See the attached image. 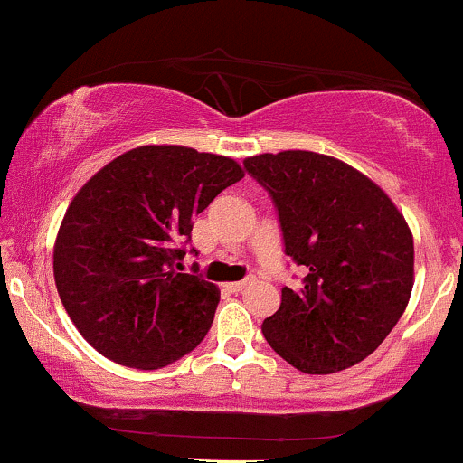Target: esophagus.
Segmentation results:
<instances>
[{"instance_id":"obj_1","label":"esophagus","mask_w":463,"mask_h":463,"mask_svg":"<svg viewBox=\"0 0 463 463\" xmlns=\"http://www.w3.org/2000/svg\"><path fill=\"white\" fill-rule=\"evenodd\" d=\"M250 285H252V279H243V280H239V283H228L224 287H226L228 291H232V294H239V291L248 289Z\"/></svg>"}]
</instances>
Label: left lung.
I'll use <instances>...</instances> for the list:
<instances>
[{"label":"left lung","instance_id":"1","mask_svg":"<svg viewBox=\"0 0 463 463\" xmlns=\"http://www.w3.org/2000/svg\"><path fill=\"white\" fill-rule=\"evenodd\" d=\"M268 191L285 254L302 265L298 287L261 331L287 364L331 374L364 361L405 313L413 287V237L385 191L324 154L287 150L246 158Z\"/></svg>","mask_w":463,"mask_h":463}]
</instances>
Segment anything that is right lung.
Here are the masks:
<instances>
[{
    "label": "right lung",
    "mask_w": 463,
    "mask_h": 463,
    "mask_svg": "<svg viewBox=\"0 0 463 463\" xmlns=\"http://www.w3.org/2000/svg\"><path fill=\"white\" fill-rule=\"evenodd\" d=\"M241 178L232 158L143 146L78 191L56 237L54 279L69 317L98 353L158 370L204 339L220 291L198 269L183 274L184 243L194 217Z\"/></svg>",
    "instance_id": "obj_1"
}]
</instances>
